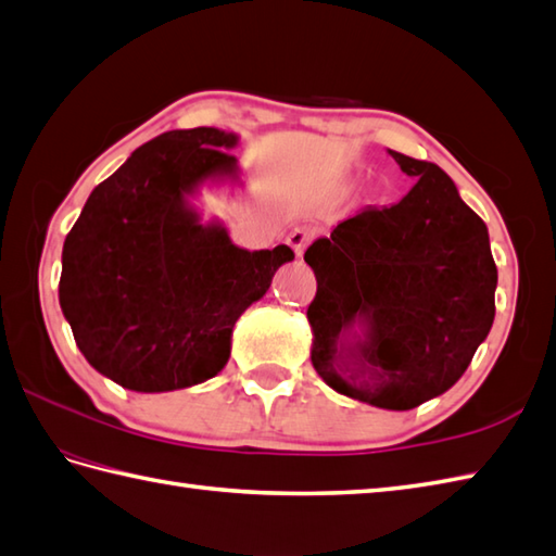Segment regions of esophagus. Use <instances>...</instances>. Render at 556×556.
Wrapping results in <instances>:
<instances>
[{"label":"esophagus","instance_id":"esophagus-1","mask_svg":"<svg viewBox=\"0 0 556 556\" xmlns=\"http://www.w3.org/2000/svg\"><path fill=\"white\" fill-rule=\"evenodd\" d=\"M311 239H313V229H308V227H296V229H293V231L289 233L287 243L293 248V253H296V255L301 257L303 251H305V245L311 243Z\"/></svg>","mask_w":556,"mask_h":556}]
</instances>
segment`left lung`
<instances>
[{
  "instance_id": "1",
  "label": "left lung",
  "mask_w": 556,
  "mask_h": 556,
  "mask_svg": "<svg viewBox=\"0 0 556 556\" xmlns=\"http://www.w3.org/2000/svg\"><path fill=\"white\" fill-rule=\"evenodd\" d=\"M416 179L394 205L363 207L315 239L305 263L311 361L349 399L410 410L444 394L494 323L490 233L432 162L389 150Z\"/></svg>"
}]
</instances>
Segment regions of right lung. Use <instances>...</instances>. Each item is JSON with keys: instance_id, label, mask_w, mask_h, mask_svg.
Masks as SVG:
<instances>
[{"instance_id": "add662e5", "label": "right lung", "mask_w": 556, "mask_h": 556, "mask_svg": "<svg viewBox=\"0 0 556 556\" xmlns=\"http://www.w3.org/2000/svg\"><path fill=\"white\" fill-rule=\"evenodd\" d=\"M236 146L212 126L152 138L96 186L66 236L59 305L86 361L124 389L174 392L215 377L236 320L293 260L285 243L239 248L195 207L205 186H241Z\"/></svg>"}]
</instances>
